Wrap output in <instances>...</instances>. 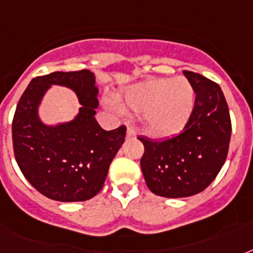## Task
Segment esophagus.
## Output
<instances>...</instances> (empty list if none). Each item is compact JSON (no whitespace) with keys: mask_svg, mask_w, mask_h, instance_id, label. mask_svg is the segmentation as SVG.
Here are the masks:
<instances>
[{"mask_svg":"<svg viewBox=\"0 0 253 253\" xmlns=\"http://www.w3.org/2000/svg\"><path fill=\"white\" fill-rule=\"evenodd\" d=\"M127 138H134L135 136V130L132 126H127V132H126Z\"/></svg>","mask_w":253,"mask_h":253,"instance_id":"obj_1","label":"esophagus"}]
</instances>
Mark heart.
Instances as JSON below:
<instances>
[{"mask_svg":"<svg viewBox=\"0 0 253 253\" xmlns=\"http://www.w3.org/2000/svg\"><path fill=\"white\" fill-rule=\"evenodd\" d=\"M119 99L123 106L143 113L146 126L152 134L169 136L186 126L194 109L196 94L185 77L151 79L127 86ZM105 105L115 113L123 111L122 105L113 99H105Z\"/></svg>","mask_w":253,"mask_h":253,"instance_id":"1","label":"heart"}]
</instances>
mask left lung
Returning <instances> with one entry per match:
<instances>
[{"label": "left lung", "mask_w": 253, "mask_h": 253, "mask_svg": "<svg viewBox=\"0 0 253 253\" xmlns=\"http://www.w3.org/2000/svg\"><path fill=\"white\" fill-rule=\"evenodd\" d=\"M196 101L192 117L180 132L164 140L139 138L140 160L151 192L167 198L194 196L211 184L227 158L231 119L223 91L200 73L184 71Z\"/></svg>", "instance_id": "left-lung-1"}]
</instances>
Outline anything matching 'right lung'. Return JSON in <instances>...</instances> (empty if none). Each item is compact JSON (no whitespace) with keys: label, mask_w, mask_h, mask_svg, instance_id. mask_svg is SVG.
Returning <instances> with one entry per match:
<instances>
[{"label":"right lung","mask_w":253,"mask_h":253,"mask_svg":"<svg viewBox=\"0 0 253 253\" xmlns=\"http://www.w3.org/2000/svg\"><path fill=\"white\" fill-rule=\"evenodd\" d=\"M52 84L69 87L82 107L72 121L45 125L41 99ZM98 87L90 71L35 77L23 91L13 119V147L26 180L43 196L60 202L90 200L102 189L109 167L122 147L126 127L105 131L95 119Z\"/></svg>","instance_id":"1"}]
</instances>
